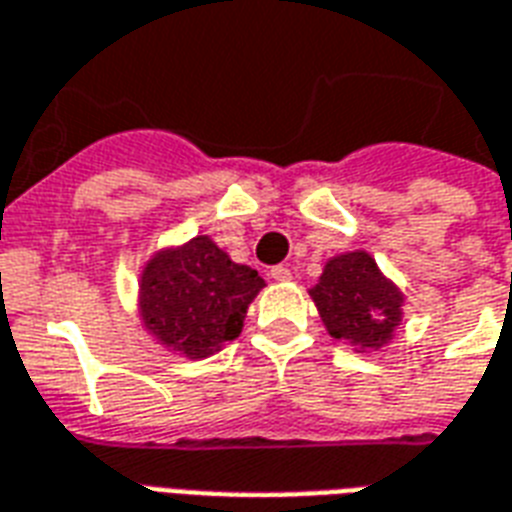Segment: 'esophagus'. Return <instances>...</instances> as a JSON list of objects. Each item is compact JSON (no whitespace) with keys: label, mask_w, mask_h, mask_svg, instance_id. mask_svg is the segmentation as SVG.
Listing matches in <instances>:
<instances>
[{"label":"esophagus","mask_w":512,"mask_h":512,"mask_svg":"<svg viewBox=\"0 0 512 512\" xmlns=\"http://www.w3.org/2000/svg\"><path fill=\"white\" fill-rule=\"evenodd\" d=\"M269 277H272V280H277V283H288V280H291L293 275H291V269L280 264V267L269 269Z\"/></svg>","instance_id":"obj_1"}]
</instances>
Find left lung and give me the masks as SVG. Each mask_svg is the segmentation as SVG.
I'll return each mask as SVG.
<instances>
[{"mask_svg": "<svg viewBox=\"0 0 512 512\" xmlns=\"http://www.w3.org/2000/svg\"><path fill=\"white\" fill-rule=\"evenodd\" d=\"M310 293L328 334L358 344L360 350L382 347L403 315V296L366 251L328 261Z\"/></svg>", "mask_w": 512, "mask_h": 512, "instance_id": "left-lung-1", "label": "left lung"}]
</instances>
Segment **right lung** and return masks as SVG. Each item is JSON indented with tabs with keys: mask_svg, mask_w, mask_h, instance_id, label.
Returning a JSON list of instances; mask_svg holds the SVG:
<instances>
[{
	"mask_svg": "<svg viewBox=\"0 0 512 512\" xmlns=\"http://www.w3.org/2000/svg\"><path fill=\"white\" fill-rule=\"evenodd\" d=\"M264 288L259 272L235 264L211 237L157 253L141 275V318L165 347L205 358L240 336L245 310Z\"/></svg>",
	"mask_w": 512,
	"mask_h": 512,
	"instance_id": "add662e5",
	"label": "right lung"
}]
</instances>
